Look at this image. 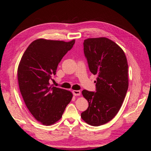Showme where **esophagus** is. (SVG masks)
Masks as SVG:
<instances>
[{
  "instance_id": "1",
  "label": "esophagus",
  "mask_w": 151,
  "mask_h": 151,
  "mask_svg": "<svg viewBox=\"0 0 151 151\" xmlns=\"http://www.w3.org/2000/svg\"><path fill=\"white\" fill-rule=\"evenodd\" d=\"M73 94L74 96H80L81 94V92L80 91H76V90H74L73 91Z\"/></svg>"
}]
</instances>
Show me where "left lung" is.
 <instances>
[{"mask_svg": "<svg viewBox=\"0 0 151 151\" xmlns=\"http://www.w3.org/2000/svg\"><path fill=\"white\" fill-rule=\"evenodd\" d=\"M83 51L90 71L98 77L96 92L82 91L88 107L81 117L99 126L110 121L121 109L128 88V65L122 49L106 37L84 40Z\"/></svg>", "mask_w": 151, "mask_h": 151, "instance_id": "8db88e82", "label": "left lung"}]
</instances>
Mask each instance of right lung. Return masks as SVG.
I'll list each match as a JSON object with an SVG mask.
<instances>
[{
    "label": "right lung",
    "mask_w": 151,
    "mask_h": 151,
    "mask_svg": "<svg viewBox=\"0 0 151 151\" xmlns=\"http://www.w3.org/2000/svg\"><path fill=\"white\" fill-rule=\"evenodd\" d=\"M75 42V40L65 42L38 39L30 44L19 63L21 94L30 112L43 125L53 124L60 119L73 98L71 92L52 87L50 80Z\"/></svg>",
    "instance_id": "1"
}]
</instances>
